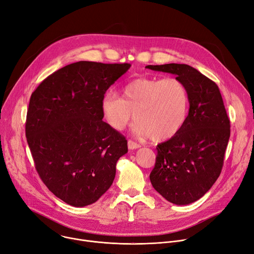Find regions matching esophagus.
I'll list each match as a JSON object with an SVG mask.
<instances>
[{
	"mask_svg": "<svg viewBox=\"0 0 254 254\" xmlns=\"http://www.w3.org/2000/svg\"><path fill=\"white\" fill-rule=\"evenodd\" d=\"M140 144L134 142L132 140H128V148L129 150H136V148H139Z\"/></svg>",
	"mask_w": 254,
	"mask_h": 254,
	"instance_id": "esophagus-1",
	"label": "esophagus"
}]
</instances>
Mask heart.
<instances>
[{
	"instance_id": "1",
	"label": "heart",
	"mask_w": 254,
	"mask_h": 254,
	"mask_svg": "<svg viewBox=\"0 0 254 254\" xmlns=\"http://www.w3.org/2000/svg\"><path fill=\"white\" fill-rule=\"evenodd\" d=\"M122 97L107 91L100 99L101 116L114 130L121 131L135 118L132 130L154 140L168 139L182 129L189 113L190 96L176 78H138L122 87Z\"/></svg>"
}]
</instances>
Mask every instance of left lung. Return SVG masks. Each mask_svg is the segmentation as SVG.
<instances>
[{"instance_id": "8db88e82", "label": "left lung", "mask_w": 254, "mask_h": 254, "mask_svg": "<svg viewBox=\"0 0 254 254\" xmlns=\"http://www.w3.org/2000/svg\"><path fill=\"white\" fill-rule=\"evenodd\" d=\"M172 73L188 89L189 115L182 129L157 145L150 174L154 189L170 203L188 205L202 198L218 178L230 138V120L217 85L188 64L147 65Z\"/></svg>"}]
</instances>
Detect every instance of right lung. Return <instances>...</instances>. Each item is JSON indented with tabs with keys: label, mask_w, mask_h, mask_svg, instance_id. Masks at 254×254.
I'll list each match as a JSON object with an SVG mask.
<instances>
[{
	"label": "right lung",
	"mask_w": 254,
	"mask_h": 254,
	"mask_svg": "<svg viewBox=\"0 0 254 254\" xmlns=\"http://www.w3.org/2000/svg\"><path fill=\"white\" fill-rule=\"evenodd\" d=\"M129 64L79 62L50 74L29 99L25 135L43 183L64 202L84 207L112 186L127 140L102 121V95Z\"/></svg>",
	"instance_id": "add662e5"
}]
</instances>
